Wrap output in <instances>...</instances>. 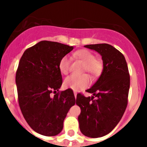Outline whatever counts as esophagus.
<instances>
[{"label": "esophagus", "instance_id": "1", "mask_svg": "<svg viewBox=\"0 0 147 147\" xmlns=\"http://www.w3.org/2000/svg\"><path fill=\"white\" fill-rule=\"evenodd\" d=\"M74 96H75V98H76V95H77V93L74 91Z\"/></svg>", "mask_w": 147, "mask_h": 147}]
</instances>
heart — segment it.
Segmentation results:
<instances>
[{
  "label": "heart",
  "mask_w": 147,
  "mask_h": 147,
  "mask_svg": "<svg viewBox=\"0 0 147 147\" xmlns=\"http://www.w3.org/2000/svg\"><path fill=\"white\" fill-rule=\"evenodd\" d=\"M74 57L84 63L83 70L88 71L93 76L101 74L103 65L98 59H95V57L90 51L86 49L79 50L74 53ZM70 60L67 56H65L61 59L59 63V68L63 74H67L69 71ZM90 78L87 74L71 75L65 78L64 85L66 88H71L74 90H80L88 86Z\"/></svg>",
  "instance_id": "b5f03b06"
}]
</instances>
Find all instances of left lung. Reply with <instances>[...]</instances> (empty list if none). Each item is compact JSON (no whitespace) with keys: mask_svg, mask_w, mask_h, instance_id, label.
<instances>
[{"mask_svg":"<svg viewBox=\"0 0 147 147\" xmlns=\"http://www.w3.org/2000/svg\"><path fill=\"white\" fill-rule=\"evenodd\" d=\"M102 56L103 70L85 97L77 94L76 104L81 113L78 117L84 136L99 138L110 133L119 124L127 106L129 74L124 55L106 43L85 45ZM96 98L94 99V97Z\"/></svg>","mask_w":147,"mask_h":147,"instance_id":"1","label":"left lung"}]
</instances>
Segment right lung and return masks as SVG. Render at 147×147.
<instances>
[{"label":"right lung","mask_w":147,"mask_h":147,"mask_svg":"<svg viewBox=\"0 0 147 147\" xmlns=\"http://www.w3.org/2000/svg\"><path fill=\"white\" fill-rule=\"evenodd\" d=\"M73 49L43 40L26 49L19 62L15 82L20 108L30 127L42 136L59 134L68 110L75 105L71 89L57 93L62 84L59 63ZM53 91L56 94L51 97Z\"/></svg>","instance_id":"obj_1"}]
</instances>
